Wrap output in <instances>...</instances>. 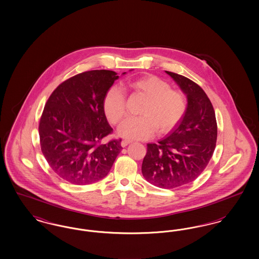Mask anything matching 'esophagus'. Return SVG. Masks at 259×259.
<instances>
[{
	"label": "esophagus",
	"instance_id": "obj_1",
	"mask_svg": "<svg viewBox=\"0 0 259 259\" xmlns=\"http://www.w3.org/2000/svg\"><path fill=\"white\" fill-rule=\"evenodd\" d=\"M130 143H131V141H128V140H123V141L121 142V147H122V148H125V147H126V146H128Z\"/></svg>",
	"mask_w": 259,
	"mask_h": 259
}]
</instances>
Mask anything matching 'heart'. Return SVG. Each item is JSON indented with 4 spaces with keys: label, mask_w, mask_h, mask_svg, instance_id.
Masks as SVG:
<instances>
[{
    "label": "heart",
    "mask_w": 259,
    "mask_h": 259,
    "mask_svg": "<svg viewBox=\"0 0 259 259\" xmlns=\"http://www.w3.org/2000/svg\"><path fill=\"white\" fill-rule=\"evenodd\" d=\"M128 87L146 97L139 113L128 117L118 128L119 135L129 140H145L154 134L171 131L185 115L187 101L185 93L172 89L170 84L155 75H146L128 82ZM104 112L112 124L119 123L126 113V101L120 87L113 85L103 101Z\"/></svg>",
    "instance_id": "1"
}]
</instances>
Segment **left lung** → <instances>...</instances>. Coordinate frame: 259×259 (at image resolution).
<instances>
[{"label":"left lung","mask_w":259,"mask_h":259,"mask_svg":"<svg viewBox=\"0 0 259 259\" xmlns=\"http://www.w3.org/2000/svg\"><path fill=\"white\" fill-rule=\"evenodd\" d=\"M186 95L185 115L157 144H148L142 172L149 184L177 188L195 181L207 167L215 148L218 125L205 91L191 79L166 71Z\"/></svg>","instance_id":"obj_1"}]
</instances>
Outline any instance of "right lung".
Listing matches in <instances>:
<instances>
[{
    "mask_svg": "<svg viewBox=\"0 0 259 259\" xmlns=\"http://www.w3.org/2000/svg\"><path fill=\"white\" fill-rule=\"evenodd\" d=\"M117 78L108 70L76 74L58 85L45 106L38 125L42 154L54 172L73 185L104 179L122 149L121 139L102 141L112 132L103 101Z\"/></svg>",
    "mask_w": 259,
    "mask_h": 259,
    "instance_id": "add662e5",
    "label": "right lung"
}]
</instances>
